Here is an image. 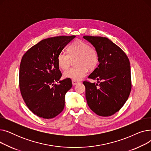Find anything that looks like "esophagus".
Wrapping results in <instances>:
<instances>
[{
    "mask_svg": "<svg viewBox=\"0 0 151 151\" xmlns=\"http://www.w3.org/2000/svg\"><path fill=\"white\" fill-rule=\"evenodd\" d=\"M71 82H72V84H73V86L76 85V84L79 83L78 81H75V80H72V81H71Z\"/></svg>",
    "mask_w": 151,
    "mask_h": 151,
    "instance_id": "esophagus-1",
    "label": "esophagus"
}]
</instances>
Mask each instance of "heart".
<instances>
[{"label": "heart", "mask_w": 151, "mask_h": 151, "mask_svg": "<svg viewBox=\"0 0 151 151\" xmlns=\"http://www.w3.org/2000/svg\"><path fill=\"white\" fill-rule=\"evenodd\" d=\"M68 54L60 52L57 57L58 66L62 70L67 69L71 65V60L76 58L75 64L63 73V76L72 80L79 81L85 77L89 70H93L99 63V54L94 47L80 40H76L67 48Z\"/></svg>", "instance_id": "obj_1"}]
</instances>
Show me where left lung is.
<instances>
[{"label":"left lung","mask_w":151,"mask_h":151,"mask_svg":"<svg viewBox=\"0 0 151 151\" xmlns=\"http://www.w3.org/2000/svg\"><path fill=\"white\" fill-rule=\"evenodd\" d=\"M99 54L98 67L89 76L97 83L84 81L86 98L92 111L100 116L113 115L124 106L132 89L130 61L109 39L84 36Z\"/></svg>","instance_id":"left-lung-1"}]
</instances>
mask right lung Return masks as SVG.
Instances as JSON below:
<instances>
[{"mask_svg": "<svg viewBox=\"0 0 151 151\" xmlns=\"http://www.w3.org/2000/svg\"><path fill=\"white\" fill-rule=\"evenodd\" d=\"M75 37L44 39L31 47L22 58L19 81L21 96L29 109L40 117L54 118L64 108L65 96L72 83L70 78L59 80L62 73L57 57Z\"/></svg>", "mask_w": 151, "mask_h": 151, "instance_id": "add662e5", "label": "right lung"}]
</instances>
